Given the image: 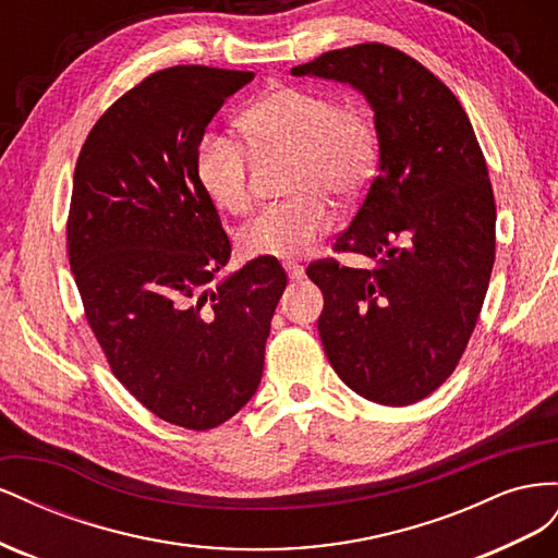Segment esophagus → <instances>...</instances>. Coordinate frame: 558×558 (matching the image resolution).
Returning a JSON list of instances; mask_svg holds the SVG:
<instances>
[{"mask_svg": "<svg viewBox=\"0 0 558 558\" xmlns=\"http://www.w3.org/2000/svg\"><path fill=\"white\" fill-rule=\"evenodd\" d=\"M283 269H286V272H289V279H291V281H302V279H305V267H302L300 263L286 260V263H283Z\"/></svg>", "mask_w": 558, "mask_h": 558, "instance_id": "esophagus-1", "label": "esophagus"}]
</instances>
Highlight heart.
Wrapping results in <instances>:
<instances>
[{"label":"heart","mask_w":558,"mask_h":558,"mask_svg":"<svg viewBox=\"0 0 558 558\" xmlns=\"http://www.w3.org/2000/svg\"><path fill=\"white\" fill-rule=\"evenodd\" d=\"M240 130L253 154H293V199L265 207L240 232L251 258H298L332 221L337 199L359 197L375 179L379 142L373 118L353 105L300 86L260 95L240 116ZM251 154L230 134L207 132L197 144L195 177L218 209L244 214L251 207Z\"/></svg>","instance_id":"obj_1"}]
</instances>
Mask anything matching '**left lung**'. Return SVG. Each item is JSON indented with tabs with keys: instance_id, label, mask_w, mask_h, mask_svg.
Here are the masks:
<instances>
[{
	"instance_id": "obj_1",
	"label": "left lung",
	"mask_w": 558,
	"mask_h": 558,
	"mask_svg": "<svg viewBox=\"0 0 558 558\" xmlns=\"http://www.w3.org/2000/svg\"><path fill=\"white\" fill-rule=\"evenodd\" d=\"M291 74L349 83L375 111L377 177L335 251L377 267L324 258L307 277L335 373L367 400L412 404L459 365L492 279L496 202L475 130L445 83L391 46L328 50Z\"/></svg>"
}]
</instances>
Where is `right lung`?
<instances>
[{"label": "right lung", "instance_id": "right-lung-1", "mask_svg": "<svg viewBox=\"0 0 558 558\" xmlns=\"http://www.w3.org/2000/svg\"><path fill=\"white\" fill-rule=\"evenodd\" d=\"M253 72L179 64L146 76L83 144L66 251L111 373L167 424L209 430L256 393L286 272L230 240L195 177L197 144Z\"/></svg>", "mask_w": 558, "mask_h": 558}]
</instances>
